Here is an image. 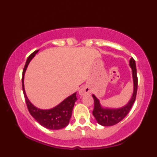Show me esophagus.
<instances>
[{"label": "esophagus", "instance_id": "34e87169", "mask_svg": "<svg viewBox=\"0 0 157 157\" xmlns=\"http://www.w3.org/2000/svg\"><path fill=\"white\" fill-rule=\"evenodd\" d=\"M90 93V88L87 86H82L79 90V94L80 95H84L86 94H89Z\"/></svg>", "mask_w": 157, "mask_h": 157}]
</instances>
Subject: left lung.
<instances>
[{
    "instance_id": "1",
    "label": "left lung",
    "mask_w": 157,
    "mask_h": 157,
    "mask_svg": "<svg viewBox=\"0 0 157 157\" xmlns=\"http://www.w3.org/2000/svg\"><path fill=\"white\" fill-rule=\"evenodd\" d=\"M130 66L132 70V77L134 82V92L132 98L128 102V104L118 109H109V108H104L101 106L98 99L93 95L94 99V109L93 110V115L98 121V124L104 126H111L115 125L119 121H121L126 117L132 108L135 102L137 92L138 78L136 73V68L135 60L134 58H130Z\"/></svg>"
}]
</instances>
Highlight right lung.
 <instances>
[{"label":"right lung","instance_id":"1","mask_svg":"<svg viewBox=\"0 0 157 157\" xmlns=\"http://www.w3.org/2000/svg\"><path fill=\"white\" fill-rule=\"evenodd\" d=\"M38 50L33 52L28 57L26 64L25 65L22 77V86L23 90L25 101H26L28 110L33 117L38 123L44 128L50 130H59L66 127L69 123L71 115H72L73 108L77 100L76 93L64 99V100L55 108L49 110H41L36 108L31 103L25 93L24 88V75L27 67L31 59H32Z\"/></svg>","mask_w":157,"mask_h":157}]
</instances>
